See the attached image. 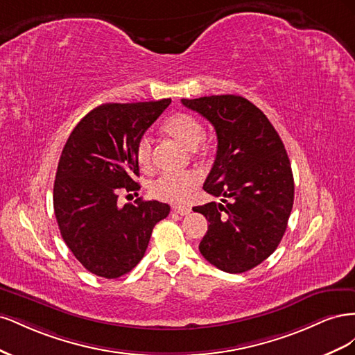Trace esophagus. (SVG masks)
Wrapping results in <instances>:
<instances>
[{"label":"esophagus","mask_w":355,"mask_h":355,"mask_svg":"<svg viewBox=\"0 0 355 355\" xmlns=\"http://www.w3.org/2000/svg\"><path fill=\"white\" fill-rule=\"evenodd\" d=\"M173 210L180 214V216H187V214L191 213V207L188 206H173Z\"/></svg>","instance_id":"obj_1"}]
</instances>
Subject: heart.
<instances>
[{"label":"heart","mask_w":355,"mask_h":355,"mask_svg":"<svg viewBox=\"0 0 355 355\" xmlns=\"http://www.w3.org/2000/svg\"><path fill=\"white\" fill-rule=\"evenodd\" d=\"M164 133L175 141L192 149V153L200 154L206 151V146L201 144L204 137V125L196 116L189 114H176L170 116L164 124ZM137 164L144 171L153 168V149L146 137L141 139L136 146ZM200 175L196 171H185L180 175H164L155 179L149 191L151 194L163 201L182 202L187 201L192 192L200 185Z\"/></svg>","instance_id":"heart-1"}]
</instances>
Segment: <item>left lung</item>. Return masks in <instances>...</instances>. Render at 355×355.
<instances>
[{"instance_id":"obj_1","label":"left lung","mask_w":355,"mask_h":355,"mask_svg":"<svg viewBox=\"0 0 355 355\" xmlns=\"http://www.w3.org/2000/svg\"><path fill=\"white\" fill-rule=\"evenodd\" d=\"M182 103L207 118L218 135L202 189L222 200L192 209L209 222L198 249L219 270L245 272L270 257L286 232L295 198L290 159L266 115L241 96Z\"/></svg>"}]
</instances>
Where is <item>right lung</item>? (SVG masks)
Segmentation results:
<instances>
[{
  "label": "right lung",
  "instance_id": "1",
  "mask_svg": "<svg viewBox=\"0 0 355 355\" xmlns=\"http://www.w3.org/2000/svg\"><path fill=\"white\" fill-rule=\"evenodd\" d=\"M171 99L105 103L75 125L58 164L53 207L60 235L94 275L118 278L141 262L153 230L167 218L159 201L116 202L121 191H137L136 146Z\"/></svg>",
  "mask_w": 355,
  "mask_h": 355
}]
</instances>
